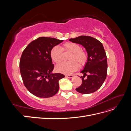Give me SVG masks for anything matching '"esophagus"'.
Returning a JSON list of instances; mask_svg holds the SVG:
<instances>
[{"instance_id": "34e87169", "label": "esophagus", "mask_w": 131, "mask_h": 131, "mask_svg": "<svg viewBox=\"0 0 131 131\" xmlns=\"http://www.w3.org/2000/svg\"><path fill=\"white\" fill-rule=\"evenodd\" d=\"M66 77L71 79V78H73L74 77V75H66Z\"/></svg>"}]
</instances>
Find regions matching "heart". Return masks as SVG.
I'll return each instance as SVG.
<instances>
[{
	"label": "heart",
	"instance_id": "obj_1",
	"mask_svg": "<svg viewBox=\"0 0 131 131\" xmlns=\"http://www.w3.org/2000/svg\"><path fill=\"white\" fill-rule=\"evenodd\" d=\"M69 52L71 54L68 62H63L56 66L58 72L64 74H70L78 68V64L80 66L85 64L88 60V55L86 52L81 50V46L76 43L67 42L62 47L58 46H53L50 51V56L52 60L58 64L62 60L63 52Z\"/></svg>",
	"mask_w": 131,
	"mask_h": 131
}]
</instances>
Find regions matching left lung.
Instances as JSON below:
<instances>
[{
	"label": "left lung",
	"mask_w": 131,
	"mask_h": 131,
	"mask_svg": "<svg viewBox=\"0 0 131 131\" xmlns=\"http://www.w3.org/2000/svg\"><path fill=\"white\" fill-rule=\"evenodd\" d=\"M69 40L82 45L88 54V61L81 72L84 74L80 77L82 84L75 90L82 94L94 92L102 86L107 75L108 64L104 47L101 42L90 36L81 35Z\"/></svg>",
	"instance_id": "obj_1"
}]
</instances>
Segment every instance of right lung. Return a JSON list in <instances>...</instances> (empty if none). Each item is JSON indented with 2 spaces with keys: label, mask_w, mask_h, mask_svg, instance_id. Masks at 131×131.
<instances>
[{
  "label": "right lung",
  "mask_w": 131,
  "mask_h": 131,
  "mask_svg": "<svg viewBox=\"0 0 131 131\" xmlns=\"http://www.w3.org/2000/svg\"><path fill=\"white\" fill-rule=\"evenodd\" d=\"M63 40L39 37L29 43L23 51L19 61V69L23 84L34 96L49 98L59 90L58 81L65 76L52 73L54 68L50 51Z\"/></svg>",
  "instance_id": "right-lung-1"
}]
</instances>
